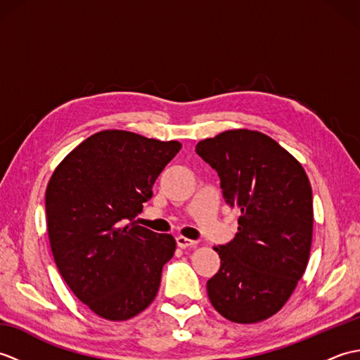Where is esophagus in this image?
Instances as JSON below:
<instances>
[{"mask_svg":"<svg viewBox=\"0 0 360 360\" xmlns=\"http://www.w3.org/2000/svg\"><path fill=\"white\" fill-rule=\"evenodd\" d=\"M176 244H178V246H179L181 249H186V248H193V246H196V241L188 240V238H186V236L179 235L178 238H176Z\"/></svg>","mask_w":360,"mask_h":360,"instance_id":"34e87169","label":"esophagus"}]
</instances>
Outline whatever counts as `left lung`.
<instances>
[{
  "instance_id": "1",
  "label": "left lung",
  "mask_w": 360,
  "mask_h": 360,
  "mask_svg": "<svg viewBox=\"0 0 360 360\" xmlns=\"http://www.w3.org/2000/svg\"><path fill=\"white\" fill-rule=\"evenodd\" d=\"M196 153L218 172L227 204L241 212L235 238L213 248L221 267L207 281L210 303L231 322H263L285 307L308 266V174L272 137L246 128L198 142Z\"/></svg>"
}]
</instances>
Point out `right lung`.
<instances>
[{
	"label": "right lung",
	"instance_id": "1",
	"mask_svg": "<svg viewBox=\"0 0 360 360\" xmlns=\"http://www.w3.org/2000/svg\"><path fill=\"white\" fill-rule=\"evenodd\" d=\"M181 142L103 129L77 145L46 187L51 250L63 280L98 317L122 322L155 300L170 233L137 226L153 184Z\"/></svg>",
	"mask_w": 360,
	"mask_h": 360
}]
</instances>
